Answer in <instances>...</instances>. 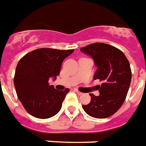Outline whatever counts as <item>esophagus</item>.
Masks as SVG:
<instances>
[{
	"label": "esophagus",
	"instance_id": "34e87169",
	"mask_svg": "<svg viewBox=\"0 0 146 146\" xmlns=\"http://www.w3.org/2000/svg\"><path fill=\"white\" fill-rule=\"evenodd\" d=\"M74 91H75V92H76V94H79V95H81L82 94V93L80 92V91H79L78 90L75 89V90H74Z\"/></svg>",
	"mask_w": 146,
	"mask_h": 146
}]
</instances>
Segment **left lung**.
Returning <instances> with one entry per match:
<instances>
[{
  "label": "left lung",
  "instance_id": "obj_1",
  "mask_svg": "<svg viewBox=\"0 0 146 146\" xmlns=\"http://www.w3.org/2000/svg\"><path fill=\"white\" fill-rule=\"evenodd\" d=\"M80 50L92 57L98 67L93 79L103 82L98 85L100 95L90 94V102L83 108L93 117H110L119 110L128 94L131 80L129 62L120 49L105 43H92Z\"/></svg>",
  "mask_w": 146,
  "mask_h": 146
}]
</instances>
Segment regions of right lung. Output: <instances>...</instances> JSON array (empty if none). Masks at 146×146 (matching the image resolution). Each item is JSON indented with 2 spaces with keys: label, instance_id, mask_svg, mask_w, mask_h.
Wrapping results in <instances>:
<instances>
[{
  "label": "right lung",
  "instance_id": "add662e5",
  "mask_svg": "<svg viewBox=\"0 0 146 146\" xmlns=\"http://www.w3.org/2000/svg\"><path fill=\"white\" fill-rule=\"evenodd\" d=\"M73 51L41 48L27 53L19 60L14 84L18 99L31 115L46 119L60 111L70 89L56 90L48 80L51 77L56 79L62 61Z\"/></svg>",
  "mask_w": 146,
  "mask_h": 146
}]
</instances>
